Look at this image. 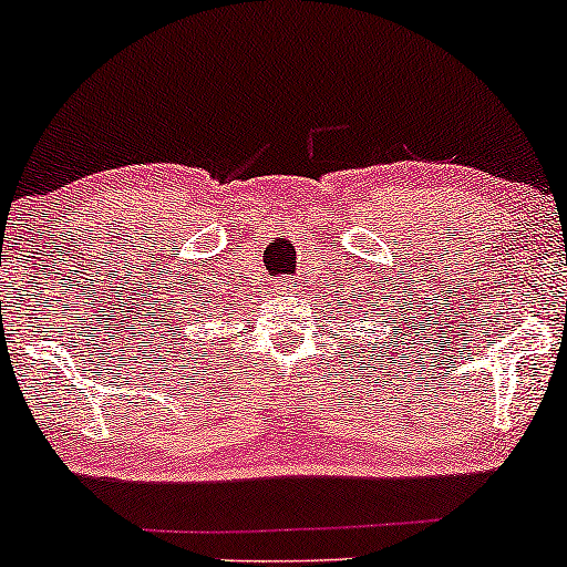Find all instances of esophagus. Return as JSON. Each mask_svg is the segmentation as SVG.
Wrapping results in <instances>:
<instances>
[{
    "label": "esophagus",
    "instance_id": "1",
    "mask_svg": "<svg viewBox=\"0 0 567 567\" xmlns=\"http://www.w3.org/2000/svg\"><path fill=\"white\" fill-rule=\"evenodd\" d=\"M272 289H276L278 295H291V291H297V284L291 281V278H278V281L272 284Z\"/></svg>",
    "mask_w": 567,
    "mask_h": 567
}]
</instances>
